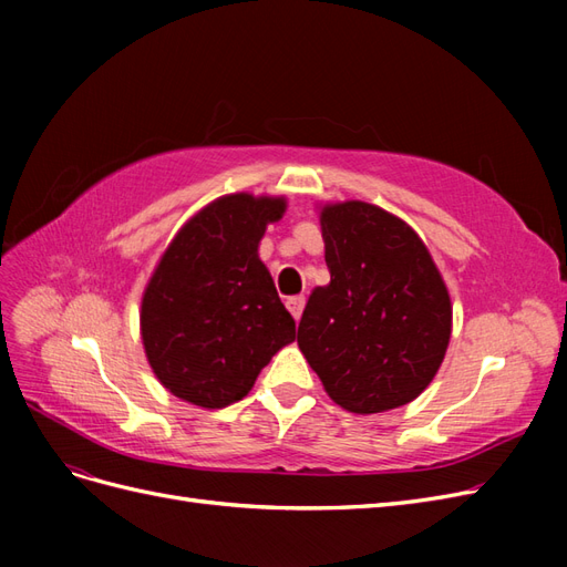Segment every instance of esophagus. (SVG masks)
<instances>
[{"label":"esophagus","mask_w":567,"mask_h":567,"mask_svg":"<svg viewBox=\"0 0 567 567\" xmlns=\"http://www.w3.org/2000/svg\"><path fill=\"white\" fill-rule=\"evenodd\" d=\"M286 307H288V312L293 315V319H296V321H300V317H302V310H305V298H302V296H293V298H288V300H286Z\"/></svg>","instance_id":"34e87169"}]
</instances>
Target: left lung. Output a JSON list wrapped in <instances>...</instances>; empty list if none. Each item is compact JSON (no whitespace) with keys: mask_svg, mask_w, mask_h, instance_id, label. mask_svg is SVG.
Wrapping results in <instances>:
<instances>
[{"mask_svg":"<svg viewBox=\"0 0 567 567\" xmlns=\"http://www.w3.org/2000/svg\"><path fill=\"white\" fill-rule=\"evenodd\" d=\"M331 281L317 286L298 348L329 398L352 414L414 402L452 338V300L433 255L404 219L364 200L319 205Z\"/></svg>","mask_w":567,"mask_h":567,"instance_id":"obj_1","label":"left lung"}]
</instances>
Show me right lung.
I'll list each match as a JSON object with an SVG mask.
<instances>
[{"instance_id": "add662e5", "label": "right lung", "mask_w": 567, "mask_h": 567, "mask_svg": "<svg viewBox=\"0 0 567 567\" xmlns=\"http://www.w3.org/2000/svg\"><path fill=\"white\" fill-rule=\"evenodd\" d=\"M286 196H219L188 217L142 296L148 367L175 398L203 409L244 400L288 342L296 321L260 260V241Z\"/></svg>"}]
</instances>
